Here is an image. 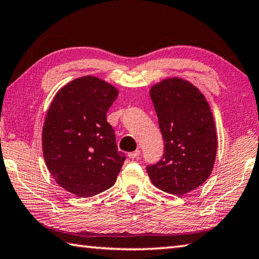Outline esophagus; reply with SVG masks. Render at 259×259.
I'll use <instances>...</instances> for the list:
<instances>
[{
    "mask_svg": "<svg viewBox=\"0 0 259 259\" xmlns=\"http://www.w3.org/2000/svg\"><path fill=\"white\" fill-rule=\"evenodd\" d=\"M140 153H141L140 150H136V151H134V152H129V153H128V157H129L130 159L138 158V157L140 156Z\"/></svg>",
    "mask_w": 259,
    "mask_h": 259,
    "instance_id": "34e87169",
    "label": "esophagus"
}]
</instances>
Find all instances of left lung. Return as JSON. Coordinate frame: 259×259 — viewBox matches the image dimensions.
Listing matches in <instances>:
<instances>
[{"label": "left lung", "instance_id": "8db88e82", "mask_svg": "<svg viewBox=\"0 0 259 259\" xmlns=\"http://www.w3.org/2000/svg\"><path fill=\"white\" fill-rule=\"evenodd\" d=\"M149 95L164 153L159 162L147 166V172L157 188L184 196L212 171L218 141L211 109L197 87L177 76L153 84Z\"/></svg>", "mask_w": 259, "mask_h": 259}]
</instances>
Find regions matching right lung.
<instances>
[{"mask_svg": "<svg viewBox=\"0 0 259 259\" xmlns=\"http://www.w3.org/2000/svg\"><path fill=\"white\" fill-rule=\"evenodd\" d=\"M119 91L84 75L54 96L42 130L46 164L63 189L78 197L100 194L114 185L124 161L107 112Z\"/></svg>", "mask_w": 259, "mask_h": 259, "instance_id": "obj_1", "label": "right lung"}]
</instances>
